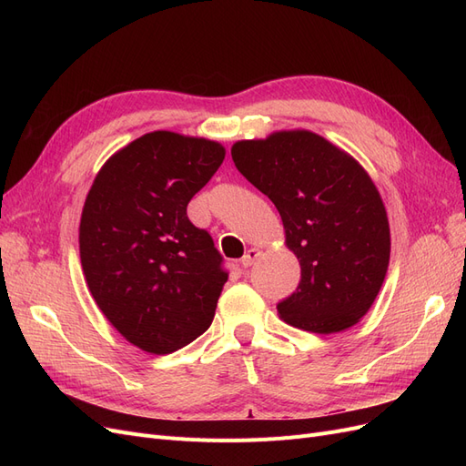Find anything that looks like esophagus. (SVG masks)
<instances>
[{"mask_svg": "<svg viewBox=\"0 0 466 466\" xmlns=\"http://www.w3.org/2000/svg\"><path fill=\"white\" fill-rule=\"evenodd\" d=\"M260 257V250L258 248H248L247 252H245V257L241 258V264L245 266V268H248V266H252L255 264V260Z\"/></svg>", "mask_w": 466, "mask_h": 466, "instance_id": "34e87169", "label": "esophagus"}]
</instances>
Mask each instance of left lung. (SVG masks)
Returning <instances> with one entry per match:
<instances>
[{
  "instance_id": "left-lung-1",
  "label": "left lung",
  "mask_w": 466,
  "mask_h": 466,
  "mask_svg": "<svg viewBox=\"0 0 466 466\" xmlns=\"http://www.w3.org/2000/svg\"><path fill=\"white\" fill-rule=\"evenodd\" d=\"M231 157L274 202L301 281L278 313L295 329L332 334L354 327L383 286L390 257L387 211L365 168L309 130L243 139Z\"/></svg>"
}]
</instances>
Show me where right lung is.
I'll return each mask as SVG.
<instances>
[{
  "instance_id": "1",
  "label": "right lung",
  "mask_w": 466,
  "mask_h": 466,
  "mask_svg": "<svg viewBox=\"0 0 466 466\" xmlns=\"http://www.w3.org/2000/svg\"><path fill=\"white\" fill-rule=\"evenodd\" d=\"M223 159L218 142L151 132L112 155L83 206L79 255L93 299L149 354L180 350L214 320L228 272L187 206Z\"/></svg>"
}]
</instances>
